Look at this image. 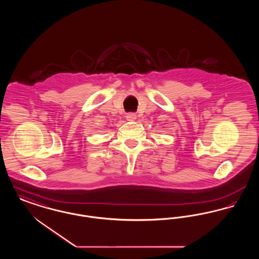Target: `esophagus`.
<instances>
[{
	"label": "esophagus",
	"mask_w": 259,
	"mask_h": 259,
	"mask_svg": "<svg viewBox=\"0 0 259 259\" xmlns=\"http://www.w3.org/2000/svg\"><path fill=\"white\" fill-rule=\"evenodd\" d=\"M126 118H127V120H134L136 119V114L135 113H128L126 115Z\"/></svg>",
	"instance_id": "esophagus-1"
}]
</instances>
